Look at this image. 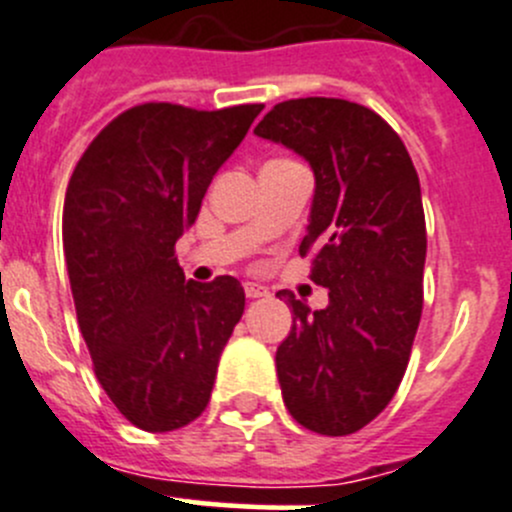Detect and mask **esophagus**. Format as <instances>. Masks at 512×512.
Returning <instances> with one entry per match:
<instances>
[{"label": "esophagus", "mask_w": 512, "mask_h": 512, "mask_svg": "<svg viewBox=\"0 0 512 512\" xmlns=\"http://www.w3.org/2000/svg\"><path fill=\"white\" fill-rule=\"evenodd\" d=\"M245 294L250 299H260V297H267V287H262V285H257V282H245Z\"/></svg>", "instance_id": "obj_1"}]
</instances>
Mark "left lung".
Wrapping results in <instances>:
<instances>
[{
    "instance_id": "8db88e82",
    "label": "left lung",
    "mask_w": 512,
    "mask_h": 512,
    "mask_svg": "<svg viewBox=\"0 0 512 512\" xmlns=\"http://www.w3.org/2000/svg\"><path fill=\"white\" fill-rule=\"evenodd\" d=\"M255 133L302 156L314 198L299 255L329 304L294 312L277 347L287 411L322 436H349L386 409L404 379L423 309L426 220L421 185L399 133L344 98H292Z\"/></svg>"
}]
</instances>
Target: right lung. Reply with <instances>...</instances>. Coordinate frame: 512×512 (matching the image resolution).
<instances>
[{
	"mask_svg": "<svg viewBox=\"0 0 512 512\" xmlns=\"http://www.w3.org/2000/svg\"><path fill=\"white\" fill-rule=\"evenodd\" d=\"M262 108H128L91 141L66 188L64 255L81 334L98 384L143 431L203 414L245 312L235 277L185 280L175 242Z\"/></svg>",
	"mask_w": 512,
	"mask_h": 512,
	"instance_id": "1",
	"label": "right lung"
}]
</instances>
